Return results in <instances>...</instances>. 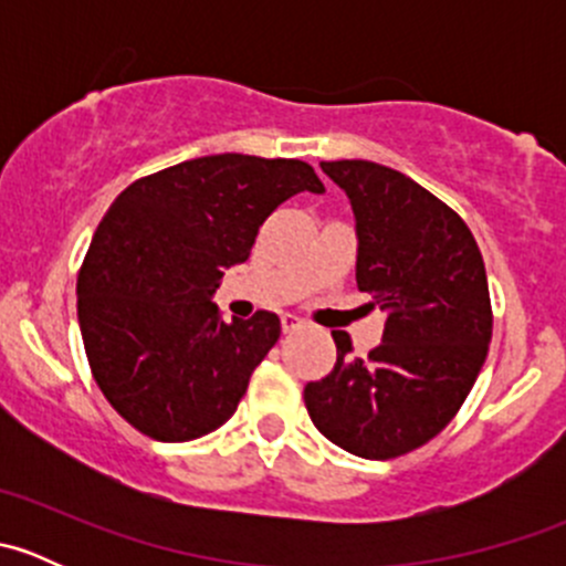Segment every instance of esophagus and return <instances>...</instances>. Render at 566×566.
Returning <instances> with one entry per match:
<instances>
[{
	"label": "esophagus",
	"mask_w": 566,
	"mask_h": 566,
	"mask_svg": "<svg viewBox=\"0 0 566 566\" xmlns=\"http://www.w3.org/2000/svg\"><path fill=\"white\" fill-rule=\"evenodd\" d=\"M304 328V319L295 317V315H282V331L284 334H290V331H298Z\"/></svg>",
	"instance_id": "34e87169"
}]
</instances>
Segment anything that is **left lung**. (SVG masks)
I'll return each mask as SVG.
<instances>
[{
  "instance_id": "8db88e82",
  "label": "left lung",
  "mask_w": 566,
  "mask_h": 566,
  "mask_svg": "<svg viewBox=\"0 0 566 566\" xmlns=\"http://www.w3.org/2000/svg\"><path fill=\"white\" fill-rule=\"evenodd\" d=\"M356 213V282L386 315L384 342L336 364L304 389L331 443L391 460L438 436L471 394L493 336L488 273L465 221L419 182L373 161H323Z\"/></svg>"
}]
</instances>
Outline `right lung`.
<instances>
[{
	"label": "right lung",
	"instance_id": "right-lung-1",
	"mask_svg": "<svg viewBox=\"0 0 566 566\" xmlns=\"http://www.w3.org/2000/svg\"><path fill=\"white\" fill-rule=\"evenodd\" d=\"M301 191H325L310 164L221 153L139 177L106 210L78 268V325L95 384L142 436L193 441L235 413L282 323H224L210 295Z\"/></svg>",
	"mask_w": 566,
	"mask_h": 566
}]
</instances>
